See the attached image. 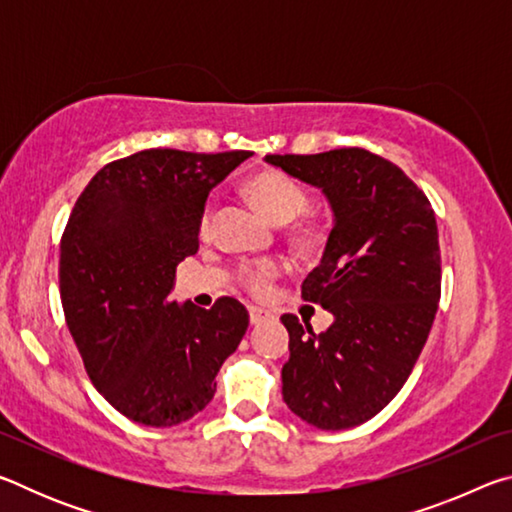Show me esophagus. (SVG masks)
<instances>
[{"mask_svg":"<svg viewBox=\"0 0 512 512\" xmlns=\"http://www.w3.org/2000/svg\"><path fill=\"white\" fill-rule=\"evenodd\" d=\"M248 316H250V323H253V325H259V323H264V320L273 318L271 311H266L262 307H248Z\"/></svg>","mask_w":512,"mask_h":512,"instance_id":"1","label":"esophagus"}]
</instances>
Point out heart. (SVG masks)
<instances>
[{
    "instance_id": "b5f03b06",
    "label": "heart",
    "mask_w": 512,
    "mask_h": 512,
    "mask_svg": "<svg viewBox=\"0 0 512 512\" xmlns=\"http://www.w3.org/2000/svg\"><path fill=\"white\" fill-rule=\"evenodd\" d=\"M246 194L250 201H253L266 219H271L277 225L296 221L300 214L309 210V192L302 187L296 178H291L289 173L282 171H259L255 176L248 178L246 183ZM212 216H214V205L207 201L201 221H198V230L201 235H210L212 230ZM329 230L327 225L318 221L302 223L300 228L293 232V241L300 250H320L327 244ZM280 273V264L273 262V259H262V262L253 264H241L239 266V282L241 287H246L250 293H264L268 289V282Z\"/></svg>"
}]
</instances>
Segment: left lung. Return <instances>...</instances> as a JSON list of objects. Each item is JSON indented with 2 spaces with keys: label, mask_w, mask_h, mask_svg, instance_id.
<instances>
[{
  "label": "left lung",
  "mask_w": 512,
  "mask_h": 512,
  "mask_svg": "<svg viewBox=\"0 0 512 512\" xmlns=\"http://www.w3.org/2000/svg\"><path fill=\"white\" fill-rule=\"evenodd\" d=\"M264 160L323 189L334 212L323 259L302 282V298L334 323L314 334L282 316V397L318 429L357 427L400 393L427 343L440 300L436 216L397 164L357 146Z\"/></svg>",
  "instance_id": "1"
}]
</instances>
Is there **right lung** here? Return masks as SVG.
Returning a JSON list of instances; mask_svg holds the SVG:
<instances>
[{
  "label": "right lung",
  "instance_id": "right-lung-1",
  "mask_svg": "<svg viewBox=\"0 0 512 512\" xmlns=\"http://www.w3.org/2000/svg\"><path fill=\"white\" fill-rule=\"evenodd\" d=\"M250 151L146 149L97 171L60 239V300L97 391L146 427L203 411L216 372L237 350L248 311L169 300L176 266L198 250L210 189Z\"/></svg>",
  "mask_w": 512,
  "mask_h": 512
}]
</instances>
